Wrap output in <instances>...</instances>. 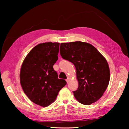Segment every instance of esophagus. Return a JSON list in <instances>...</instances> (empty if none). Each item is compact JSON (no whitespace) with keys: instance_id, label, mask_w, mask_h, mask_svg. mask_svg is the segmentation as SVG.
<instances>
[{"instance_id":"obj_1","label":"esophagus","mask_w":129,"mask_h":129,"mask_svg":"<svg viewBox=\"0 0 129 129\" xmlns=\"http://www.w3.org/2000/svg\"><path fill=\"white\" fill-rule=\"evenodd\" d=\"M70 80H71V79H70L69 77H68L67 79H66V81H67V82L68 83V82H69L70 81Z\"/></svg>"}]
</instances>
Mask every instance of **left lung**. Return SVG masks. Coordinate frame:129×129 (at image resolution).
Returning a JSON list of instances; mask_svg holds the SVG:
<instances>
[{"mask_svg": "<svg viewBox=\"0 0 129 129\" xmlns=\"http://www.w3.org/2000/svg\"><path fill=\"white\" fill-rule=\"evenodd\" d=\"M62 57L75 66L79 87L74 96L84 105L98 101L103 95L110 81V69L107 60L98 50L87 42L61 43Z\"/></svg>", "mask_w": 129, "mask_h": 129, "instance_id": "obj_1", "label": "left lung"}]
</instances>
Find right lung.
<instances>
[{
	"label": "right lung",
	"mask_w": 129,
	"mask_h": 129,
	"mask_svg": "<svg viewBox=\"0 0 129 129\" xmlns=\"http://www.w3.org/2000/svg\"><path fill=\"white\" fill-rule=\"evenodd\" d=\"M60 43L45 42L30 50L22 62L20 73L21 87L32 102L46 107L56 100L67 82L58 79L53 65L58 59Z\"/></svg>",
	"instance_id": "obj_1"
}]
</instances>
